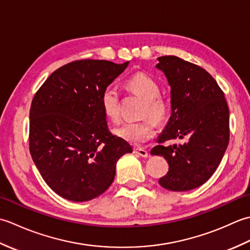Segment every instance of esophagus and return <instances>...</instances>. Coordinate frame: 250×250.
<instances>
[{
	"label": "esophagus",
	"mask_w": 250,
	"mask_h": 250,
	"mask_svg": "<svg viewBox=\"0 0 250 250\" xmlns=\"http://www.w3.org/2000/svg\"><path fill=\"white\" fill-rule=\"evenodd\" d=\"M134 152L136 153V155H139L143 158H147L148 157V152L147 150L143 149V148H134Z\"/></svg>",
	"instance_id": "obj_1"
}]
</instances>
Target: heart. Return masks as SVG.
Listing matches in <instances>:
<instances>
[{"label": "heart", "instance_id": "heart-1", "mask_svg": "<svg viewBox=\"0 0 250 250\" xmlns=\"http://www.w3.org/2000/svg\"><path fill=\"white\" fill-rule=\"evenodd\" d=\"M132 92L144 100L142 116H148L153 121L162 122L167 118L169 105L161 98L160 87L155 79L146 74H135L126 82ZM103 113L111 121H117L119 117V92L114 84L106 86L100 97ZM155 126L150 120L144 119L136 122H125L115 129V134L132 145H143L155 136Z\"/></svg>", "mask_w": 250, "mask_h": 250}]
</instances>
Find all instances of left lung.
Segmentation results:
<instances>
[{
  "instance_id": "1",
  "label": "left lung",
  "mask_w": 250,
  "mask_h": 250,
  "mask_svg": "<svg viewBox=\"0 0 250 250\" xmlns=\"http://www.w3.org/2000/svg\"><path fill=\"white\" fill-rule=\"evenodd\" d=\"M156 67L171 87V117L151 155L163 156L168 172L159 179L163 188L188 191L210 178L229 144V107L218 83L204 68L175 56L158 58ZM184 145L164 146L171 139Z\"/></svg>"
}]
</instances>
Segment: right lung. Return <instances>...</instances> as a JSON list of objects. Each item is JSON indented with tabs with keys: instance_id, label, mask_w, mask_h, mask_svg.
I'll use <instances>...</instances> for the list:
<instances>
[{
	"instance_id": "obj_1",
	"label": "right lung",
	"mask_w": 250,
	"mask_h": 250,
	"mask_svg": "<svg viewBox=\"0 0 250 250\" xmlns=\"http://www.w3.org/2000/svg\"><path fill=\"white\" fill-rule=\"evenodd\" d=\"M129 65L79 60L42 84L30 109V152L46 184L62 198L86 202L108 189L116 163L132 147L113 135L101 107L103 89Z\"/></svg>"
}]
</instances>
